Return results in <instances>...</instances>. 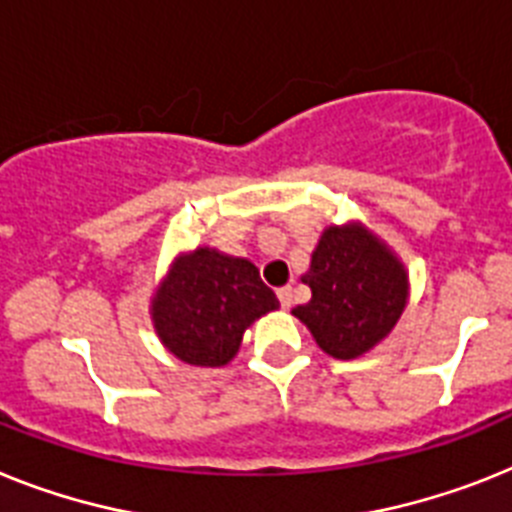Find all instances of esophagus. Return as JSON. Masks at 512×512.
<instances>
[{
	"label": "esophagus",
	"mask_w": 512,
	"mask_h": 512,
	"mask_svg": "<svg viewBox=\"0 0 512 512\" xmlns=\"http://www.w3.org/2000/svg\"><path fill=\"white\" fill-rule=\"evenodd\" d=\"M278 299H281L283 309H289L291 304H294V289H291V286H283V289H278Z\"/></svg>",
	"instance_id": "1"
}]
</instances>
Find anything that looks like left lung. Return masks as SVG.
<instances>
[{
    "instance_id": "left-lung-1",
    "label": "left lung",
    "mask_w": 512,
    "mask_h": 512,
    "mask_svg": "<svg viewBox=\"0 0 512 512\" xmlns=\"http://www.w3.org/2000/svg\"><path fill=\"white\" fill-rule=\"evenodd\" d=\"M312 291L294 315L336 359H356L388 336L409 296V278L364 226H330L302 278Z\"/></svg>"
}]
</instances>
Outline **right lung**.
Returning a JSON list of instances; mask_svg holds the SVG:
<instances>
[{
	"mask_svg": "<svg viewBox=\"0 0 512 512\" xmlns=\"http://www.w3.org/2000/svg\"><path fill=\"white\" fill-rule=\"evenodd\" d=\"M276 307V294L249 260L200 247L179 257L158 289L153 325L176 359L221 367L239 351L244 330Z\"/></svg>",
	"mask_w": 512,
	"mask_h": 512,
	"instance_id": "obj_1",
	"label": "right lung"
}]
</instances>
